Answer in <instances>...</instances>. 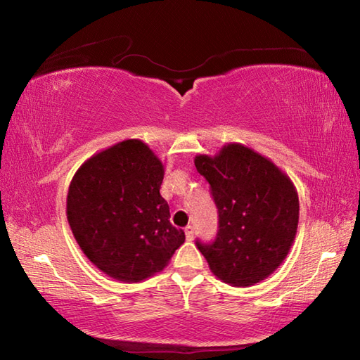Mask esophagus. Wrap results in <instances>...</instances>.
I'll return each mask as SVG.
<instances>
[{"label": "esophagus", "instance_id": "esophagus-1", "mask_svg": "<svg viewBox=\"0 0 360 360\" xmlns=\"http://www.w3.org/2000/svg\"><path fill=\"white\" fill-rule=\"evenodd\" d=\"M184 232H186V238H187V240H193V236H195V229H193V226H187V227L184 229Z\"/></svg>", "mask_w": 360, "mask_h": 360}]
</instances>
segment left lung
I'll list each match as a JSON object with an SVG mask.
<instances>
[{
  "label": "left lung",
  "mask_w": 360,
  "mask_h": 360,
  "mask_svg": "<svg viewBox=\"0 0 360 360\" xmlns=\"http://www.w3.org/2000/svg\"><path fill=\"white\" fill-rule=\"evenodd\" d=\"M195 167L218 207L215 241H196L212 274L238 288L267 278L295 240L300 205L292 181L241 143H227L215 156L198 155Z\"/></svg>",
  "instance_id": "8db88e82"
}]
</instances>
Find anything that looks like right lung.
I'll use <instances>...</instances> for the list:
<instances>
[{
    "label": "right lung",
    "mask_w": 360,
    "mask_h": 360,
    "mask_svg": "<svg viewBox=\"0 0 360 360\" xmlns=\"http://www.w3.org/2000/svg\"><path fill=\"white\" fill-rule=\"evenodd\" d=\"M164 165L139 139L122 141L80 165L66 217L83 254L108 277L139 283L160 272L186 241L159 193Z\"/></svg>",
    "instance_id": "add662e5"
}]
</instances>
